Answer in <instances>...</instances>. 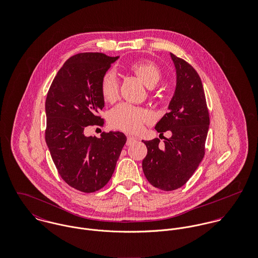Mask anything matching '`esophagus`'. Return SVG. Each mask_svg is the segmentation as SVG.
I'll use <instances>...</instances> for the list:
<instances>
[{"instance_id": "1", "label": "esophagus", "mask_w": 258, "mask_h": 258, "mask_svg": "<svg viewBox=\"0 0 258 258\" xmlns=\"http://www.w3.org/2000/svg\"><path fill=\"white\" fill-rule=\"evenodd\" d=\"M136 141V138H134V137H132V136H128L127 137V145H130V144H132L133 142H135Z\"/></svg>"}]
</instances>
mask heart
Returning a JSON list of instances; mask_svg holds the SVG:
<instances>
[{"mask_svg": "<svg viewBox=\"0 0 258 258\" xmlns=\"http://www.w3.org/2000/svg\"><path fill=\"white\" fill-rule=\"evenodd\" d=\"M128 69L147 87H154L162 78L160 68L148 59L134 61L128 66ZM99 90L104 101L109 103L116 101L119 96V82L116 74L111 71L104 73L99 82ZM152 119L153 116L147 109L129 103L117 105L109 114L111 126L127 133H137Z\"/></svg>", "mask_w": 258, "mask_h": 258, "instance_id": "b5f03b06", "label": "heart"}]
</instances>
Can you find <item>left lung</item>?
Segmentation results:
<instances>
[{"label": "left lung", "mask_w": 258, "mask_h": 258, "mask_svg": "<svg viewBox=\"0 0 258 258\" xmlns=\"http://www.w3.org/2000/svg\"><path fill=\"white\" fill-rule=\"evenodd\" d=\"M177 71V87L169 112L155 129L172 136L160 145L158 138L143 141L147 155L142 162L148 182L162 190L183 186L192 176L206 152L210 125L205 90L197 71L184 59L171 53Z\"/></svg>", "instance_id": "8db88e82"}]
</instances>
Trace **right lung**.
I'll list each match as a JSON object with an SVG mask.
<instances>
[{"label": "right lung", "mask_w": 258, "mask_h": 258, "mask_svg": "<svg viewBox=\"0 0 258 258\" xmlns=\"http://www.w3.org/2000/svg\"><path fill=\"white\" fill-rule=\"evenodd\" d=\"M118 56L81 52L70 57L53 78L45 99V142L61 179L83 192L109 182L126 143L122 132L85 136L88 126L104 125L101 76Z\"/></svg>", "instance_id": "right-lung-1"}]
</instances>
